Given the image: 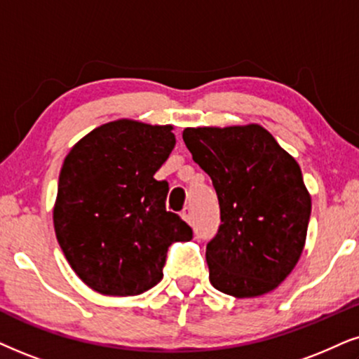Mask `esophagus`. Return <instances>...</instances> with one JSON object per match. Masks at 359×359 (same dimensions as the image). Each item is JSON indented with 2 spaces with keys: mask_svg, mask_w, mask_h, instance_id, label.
<instances>
[{
  "mask_svg": "<svg viewBox=\"0 0 359 359\" xmlns=\"http://www.w3.org/2000/svg\"><path fill=\"white\" fill-rule=\"evenodd\" d=\"M180 215H182V219H184V220L192 222V208H190V207H185L184 210H182V213H180Z\"/></svg>",
  "mask_w": 359,
  "mask_h": 359,
  "instance_id": "1",
  "label": "esophagus"
}]
</instances>
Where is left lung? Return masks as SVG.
Masks as SVG:
<instances>
[{"label": "left lung", "instance_id": "8db88e82", "mask_svg": "<svg viewBox=\"0 0 359 359\" xmlns=\"http://www.w3.org/2000/svg\"><path fill=\"white\" fill-rule=\"evenodd\" d=\"M182 137L219 197L222 224L205 253L210 283L238 298L271 292L305 245L311 198L300 165L257 124L189 127Z\"/></svg>", "mask_w": 359, "mask_h": 359}]
</instances>
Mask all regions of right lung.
Segmentation results:
<instances>
[{
  "label": "right lung",
  "mask_w": 359,
  "mask_h": 359,
  "mask_svg": "<svg viewBox=\"0 0 359 359\" xmlns=\"http://www.w3.org/2000/svg\"><path fill=\"white\" fill-rule=\"evenodd\" d=\"M172 126L114 121L81 139L59 174L54 230L71 269L102 294L144 293L162 280L167 250L192 229L165 208L154 174L175 146Z\"/></svg>",
  "instance_id": "right-lung-1"
}]
</instances>
